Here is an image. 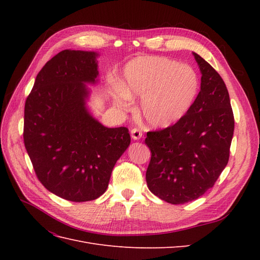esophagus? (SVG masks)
<instances>
[{
  "mask_svg": "<svg viewBox=\"0 0 260 260\" xmlns=\"http://www.w3.org/2000/svg\"><path fill=\"white\" fill-rule=\"evenodd\" d=\"M131 138L133 140H140L141 138H142V132H141V130L138 128L132 129L131 130Z\"/></svg>",
  "mask_w": 260,
  "mask_h": 260,
  "instance_id": "esophagus-1",
  "label": "esophagus"
}]
</instances>
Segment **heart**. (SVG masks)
<instances>
[{"label": "heart", "instance_id": "obj_1", "mask_svg": "<svg viewBox=\"0 0 260 260\" xmlns=\"http://www.w3.org/2000/svg\"><path fill=\"white\" fill-rule=\"evenodd\" d=\"M200 91V78L187 65L161 56H142L124 66L120 86L113 91L116 106L128 109L141 98L140 111L154 128H166L188 113Z\"/></svg>", "mask_w": 260, "mask_h": 260}]
</instances>
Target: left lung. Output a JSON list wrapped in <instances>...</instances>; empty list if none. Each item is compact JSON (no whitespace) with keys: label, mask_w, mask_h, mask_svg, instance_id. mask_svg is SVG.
<instances>
[{"label":"left lung","mask_w":260,"mask_h":260,"mask_svg":"<svg viewBox=\"0 0 260 260\" xmlns=\"http://www.w3.org/2000/svg\"><path fill=\"white\" fill-rule=\"evenodd\" d=\"M202 78L201 91L177 123L149 131L145 144L152 157L147 186L165 202L179 205L199 199L214 186L229 161L234 117L222 78L193 53Z\"/></svg>","instance_id":"1"}]
</instances>
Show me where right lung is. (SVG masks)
<instances>
[{
  "instance_id": "obj_1",
  "label": "right lung",
  "mask_w": 260,
  "mask_h": 260,
  "mask_svg": "<svg viewBox=\"0 0 260 260\" xmlns=\"http://www.w3.org/2000/svg\"><path fill=\"white\" fill-rule=\"evenodd\" d=\"M96 52L64 50L38 74L25 104L23 142L46 190L72 202L103 194L116 161L130 144L129 130L94 118L86 84L99 79Z\"/></svg>"
}]
</instances>
